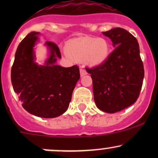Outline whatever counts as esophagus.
<instances>
[{"instance_id": "1", "label": "esophagus", "mask_w": 158, "mask_h": 158, "mask_svg": "<svg viewBox=\"0 0 158 158\" xmlns=\"http://www.w3.org/2000/svg\"><path fill=\"white\" fill-rule=\"evenodd\" d=\"M86 74H87V71L85 70V69L81 68H80V75H81V77H83V76L86 75Z\"/></svg>"}]
</instances>
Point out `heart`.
<instances>
[{"label":"heart","mask_w":158,"mask_h":158,"mask_svg":"<svg viewBox=\"0 0 158 158\" xmlns=\"http://www.w3.org/2000/svg\"><path fill=\"white\" fill-rule=\"evenodd\" d=\"M110 51L108 40L102 38L86 37L72 41L68 46L70 56L78 61L86 60L91 65L102 64Z\"/></svg>","instance_id":"obj_1"}]
</instances>
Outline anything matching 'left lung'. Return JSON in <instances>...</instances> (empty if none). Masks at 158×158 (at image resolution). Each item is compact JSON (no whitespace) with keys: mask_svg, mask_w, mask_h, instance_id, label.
I'll list each match as a JSON object with an SVG mask.
<instances>
[{"mask_svg":"<svg viewBox=\"0 0 158 158\" xmlns=\"http://www.w3.org/2000/svg\"><path fill=\"white\" fill-rule=\"evenodd\" d=\"M102 34L111 40L115 49L104 63L86 70L93 80L97 108L114 114L137 101L143 85L144 68L135 36L120 27Z\"/></svg>","mask_w":158,"mask_h":158,"instance_id":"8db88e82","label":"left lung"}]
</instances>
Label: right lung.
Wrapping results in <instances>:
<instances>
[{
    "instance_id": "right-lung-1",
    "label": "right lung",
    "mask_w": 158,
    "mask_h": 158,
    "mask_svg": "<svg viewBox=\"0 0 158 158\" xmlns=\"http://www.w3.org/2000/svg\"><path fill=\"white\" fill-rule=\"evenodd\" d=\"M39 32H31L20 43L11 70V81L23 108L30 114L54 118L68 110L72 94L80 78L79 67L64 68L56 64L61 59L55 43L46 41L50 50L44 65L35 61L34 47L39 41Z\"/></svg>"
}]
</instances>
